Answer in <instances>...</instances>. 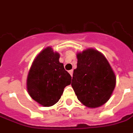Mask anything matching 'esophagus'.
Returning a JSON list of instances; mask_svg holds the SVG:
<instances>
[{
  "instance_id": "esophagus-1",
  "label": "esophagus",
  "mask_w": 133,
  "mask_h": 133,
  "mask_svg": "<svg viewBox=\"0 0 133 133\" xmlns=\"http://www.w3.org/2000/svg\"><path fill=\"white\" fill-rule=\"evenodd\" d=\"M68 72L70 73V75H71V76H72V73H73V70H69V71H68Z\"/></svg>"
}]
</instances>
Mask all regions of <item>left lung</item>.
<instances>
[{"label": "left lung", "mask_w": 133, "mask_h": 133, "mask_svg": "<svg viewBox=\"0 0 133 133\" xmlns=\"http://www.w3.org/2000/svg\"><path fill=\"white\" fill-rule=\"evenodd\" d=\"M71 85L78 100L90 108L103 105L114 90L116 78L108 61L97 50L88 48L77 54Z\"/></svg>", "instance_id": "1"}]
</instances>
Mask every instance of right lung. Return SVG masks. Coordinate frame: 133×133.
I'll list each match as a JSON object with an SVG mask.
<instances>
[{"label":"right lung","instance_id":"add662e5","mask_svg":"<svg viewBox=\"0 0 133 133\" xmlns=\"http://www.w3.org/2000/svg\"><path fill=\"white\" fill-rule=\"evenodd\" d=\"M60 55L51 47L43 50L35 58L27 78V90L33 100L44 107L58 103L71 76L59 62Z\"/></svg>","mask_w":133,"mask_h":133}]
</instances>
